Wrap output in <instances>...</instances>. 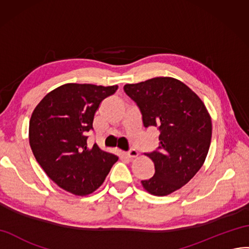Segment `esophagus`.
I'll list each match as a JSON object with an SVG mask.
<instances>
[{
	"label": "esophagus",
	"mask_w": 249,
	"mask_h": 249,
	"mask_svg": "<svg viewBox=\"0 0 249 249\" xmlns=\"http://www.w3.org/2000/svg\"><path fill=\"white\" fill-rule=\"evenodd\" d=\"M124 155L127 157V158H135L138 156V152L136 150L134 149H131L130 151H127L124 153Z\"/></svg>",
	"instance_id": "34e87169"
}]
</instances>
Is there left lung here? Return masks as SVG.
<instances>
[{
	"instance_id": "obj_1",
	"label": "left lung",
	"mask_w": 249,
	"mask_h": 249,
	"mask_svg": "<svg viewBox=\"0 0 249 249\" xmlns=\"http://www.w3.org/2000/svg\"><path fill=\"white\" fill-rule=\"evenodd\" d=\"M124 90L139 108L145 129L155 126L160 133L157 150L144 153L155 174L141 183L155 196H166L203 165L212 139L210 114L196 93L173 77L126 84Z\"/></svg>"
}]
</instances>
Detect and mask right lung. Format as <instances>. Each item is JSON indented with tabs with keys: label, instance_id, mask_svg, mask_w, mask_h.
Segmentation results:
<instances>
[{
	"label": "right lung",
	"instance_id": "right-lung-1",
	"mask_svg": "<svg viewBox=\"0 0 249 249\" xmlns=\"http://www.w3.org/2000/svg\"><path fill=\"white\" fill-rule=\"evenodd\" d=\"M117 86L66 84L51 91L33 111L29 143L48 177L63 190L87 196L104 183L118 157L89 146L88 133L100 103Z\"/></svg>",
	"mask_w": 249,
	"mask_h": 249
}]
</instances>
